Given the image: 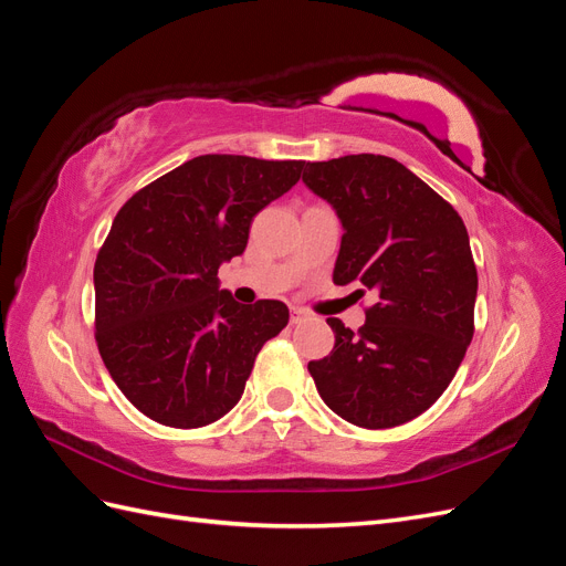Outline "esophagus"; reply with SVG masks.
Masks as SVG:
<instances>
[{
  "instance_id": "esophagus-1",
  "label": "esophagus",
  "mask_w": 566,
  "mask_h": 566,
  "mask_svg": "<svg viewBox=\"0 0 566 566\" xmlns=\"http://www.w3.org/2000/svg\"><path fill=\"white\" fill-rule=\"evenodd\" d=\"M306 318H310V314H306L304 310H290V323H293V325H300Z\"/></svg>"
}]
</instances>
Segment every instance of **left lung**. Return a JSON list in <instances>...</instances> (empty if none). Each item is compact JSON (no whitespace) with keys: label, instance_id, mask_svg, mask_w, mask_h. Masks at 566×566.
Segmentation results:
<instances>
[{"label":"left lung","instance_id":"left-lung-1","mask_svg":"<svg viewBox=\"0 0 566 566\" xmlns=\"http://www.w3.org/2000/svg\"><path fill=\"white\" fill-rule=\"evenodd\" d=\"M302 181L333 205L345 229L335 285L378 293L356 333L328 318L335 347L310 361L316 389L352 424H403L451 385L474 335L468 229L451 202L387 156L306 163Z\"/></svg>","mask_w":566,"mask_h":566}]
</instances>
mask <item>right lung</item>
<instances>
[{
    "mask_svg": "<svg viewBox=\"0 0 566 566\" xmlns=\"http://www.w3.org/2000/svg\"><path fill=\"white\" fill-rule=\"evenodd\" d=\"M302 160L198 156L136 191L94 264L96 345L144 416L193 430L241 399L264 342L287 325L279 300L219 290L254 214L300 181Z\"/></svg>",
    "mask_w": 566,
    "mask_h": 566,
    "instance_id": "1",
    "label": "right lung"
}]
</instances>
